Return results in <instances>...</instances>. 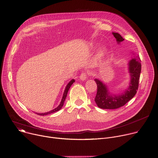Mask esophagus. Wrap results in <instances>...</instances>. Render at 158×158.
<instances>
[{"mask_svg": "<svg viewBox=\"0 0 158 158\" xmlns=\"http://www.w3.org/2000/svg\"><path fill=\"white\" fill-rule=\"evenodd\" d=\"M87 73L86 72H83L81 74L80 76H79V78L82 81H84L87 78Z\"/></svg>", "mask_w": 158, "mask_h": 158, "instance_id": "obj_1", "label": "esophagus"}]
</instances>
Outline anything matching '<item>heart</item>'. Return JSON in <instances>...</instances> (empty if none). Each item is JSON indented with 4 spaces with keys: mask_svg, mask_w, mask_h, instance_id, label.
<instances>
[{
    "mask_svg": "<svg viewBox=\"0 0 158 158\" xmlns=\"http://www.w3.org/2000/svg\"><path fill=\"white\" fill-rule=\"evenodd\" d=\"M106 53H107V49L106 48L103 47V48H101L98 51V52L96 56V60L98 61L101 60L102 59H103L104 58Z\"/></svg>",
    "mask_w": 158,
    "mask_h": 158,
    "instance_id": "heart-1",
    "label": "heart"
}]
</instances>
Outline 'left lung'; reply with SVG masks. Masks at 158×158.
I'll use <instances>...</instances> for the list:
<instances>
[{
    "label": "left lung",
    "instance_id": "obj_1",
    "mask_svg": "<svg viewBox=\"0 0 158 158\" xmlns=\"http://www.w3.org/2000/svg\"><path fill=\"white\" fill-rule=\"evenodd\" d=\"M116 39L118 43H120L124 39L118 33L112 32ZM141 71V60L139 57H133L129 62V73L131 76V81L129 87L120 95L109 93L107 86L101 81L95 79L98 90L94 101L98 106L101 109H114L124 106L136 95L139 86V80Z\"/></svg>",
    "mask_w": 158,
    "mask_h": 158
}]
</instances>
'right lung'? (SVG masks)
Here are the masks:
<instances>
[{"label":"right lung","instance_id":"1","mask_svg":"<svg viewBox=\"0 0 158 158\" xmlns=\"http://www.w3.org/2000/svg\"><path fill=\"white\" fill-rule=\"evenodd\" d=\"M75 82V80L74 79H72L69 83L67 85L65 89V91H64V94H63V96H62V100H61V102L60 103V104L56 107L54 109L51 110V111H49L48 112H45V113H36L38 115H40V116H44V115H47V114H51V113H53V112H55L56 111H58L64 105V102L65 101V99L66 98V96H67V93H68V91L69 88L71 87V86L72 85V84Z\"/></svg>","mask_w":158,"mask_h":158}]
</instances>
